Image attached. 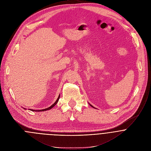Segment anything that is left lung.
<instances>
[{"label": "left lung", "mask_w": 151, "mask_h": 151, "mask_svg": "<svg viewBox=\"0 0 151 151\" xmlns=\"http://www.w3.org/2000/svg\"><path fill=\"white\" fill-rule=\"evenodd\" d=\"M89 105H90V106H92V107H93V108H94V107H93V106H92V105H90V104H89Z\"/></svg>", "instance_id": "1"}]
</instances>
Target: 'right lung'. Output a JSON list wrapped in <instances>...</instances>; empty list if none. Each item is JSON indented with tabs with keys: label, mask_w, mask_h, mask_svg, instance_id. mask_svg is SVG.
<instances>
[{
	"label": "right lung",
	"mask_w": 151,
	"mask_h": 151,
	"mask_svg": "<svg viewBox=\"0 0 151 151\" xmlns=\"http://www.w3.org/2000/svg\"><path fill=\"white\" fill-rule=\"evenodd\" d=\"M59 98H60V94H59V96H58V99H56V101H55V102L53 104H52L50 106H49V108H46V109H40V110H37V111H36V110H33V109H30V111H37V112H40V111H47V110H49V109H52L57 103H58V101H59ZM24 109H25V108H24Z\"/></svg>",
	"instance_id": "right-lung-1"
}]
</instances>
